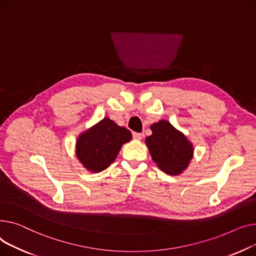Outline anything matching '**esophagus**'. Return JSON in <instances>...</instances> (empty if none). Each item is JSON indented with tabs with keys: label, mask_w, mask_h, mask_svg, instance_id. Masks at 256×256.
<instances>
[{
	"label": "esophagus",
	"mask_w": 256,
	"mask_h": 256,
	"mask_svg": "<svg viewBox=\"0 0 256 256\" xmlns=\"http://www.w3.org/2000/svg\"><path fill=\"white\" fill-rule=\"evenodd\" d=\"M132 135H133V138H134L135 140H140L142 138V136H144V134H142V133H140V132H133Z\"/></svg>",
	"instance_id": "34e87169"
}]
</instances>
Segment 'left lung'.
Listing matches in <instances>:
<instances>
[{
	"label": "left lung",
	"instance_id": "obj_1",
	"mask_svg": "<svg viewBox=\"0 0 256 256\" xmlns=\"http://www.w3.org/2000/svg\"><path fill=\"white\" fill-rule=\"evenodd\" d=\"M152 135L146 144L159 168L168 174H178L185 170L193 156L192 144L168 121L151 126Z\"/></svg>",
	"mask_w": 256,
	"mask_h": 256
}]
</instances>
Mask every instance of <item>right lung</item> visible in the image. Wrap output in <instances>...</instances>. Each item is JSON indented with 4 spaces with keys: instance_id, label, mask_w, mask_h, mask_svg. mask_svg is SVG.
<instances>
[{
    "instance_id": "1",
    "label": "right lung",
    "mask_w": 256,
    "mask_h": 256,
    "mask_svg": "<svg viewBox=\"0 0 256 256\" xmlns=\"http://www.w3.org/2000/svg\"><path fill=\"white\" fill-rule=\"evenodd\" d=\"M131 138L128 129L105 118L80 135L76 142V155L88 170L102 172L114 161L122 146Z\"/></svg>"
}]
</instances>
